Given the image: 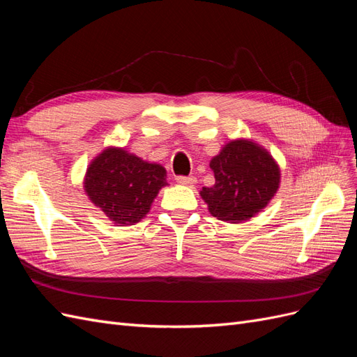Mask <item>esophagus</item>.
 Listing matches in <instances>:
<instances>
[{
  "label": "esophagus",
  "instance_id": "34e87169",
  "mask_svg": "<svg viewBox=\"0 0 357 357\" xmlns=\"http://www.w3.org/2000/svg\"><path fill=\"white\" fill-rule=\"evenodd\" d=\"M177 183H180V185H185V186H193L197 183V178L195 177H183V176H178L177 178Z\"/></svg>",
  "mask_w": 357,
  "mask_h": 357
}]
</instances>
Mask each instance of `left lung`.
<instances>
[{
	"instance_id": "1",
	"label": "left lung",
	"mask_w": 357,
	"mask_h": 357,
	"mask_svg": "<svg viewBox=\"0 0 357 357\" xmlns=\"http://www.w3.org/2000/svg\"><path fill=\"white\" fill-rule=\"evenodd\" d=\"M210 168L215 183L211 188H202L199 195L213 218L228 223L255 218L280 188L278 164L253 139H231L210 160Z\"/></svg>"
}]
</instances>
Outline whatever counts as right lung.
I'll return each instance as SVG.
<instances>
[{"instance_id": "add662e5", "label": "right lung", "mask_w": 357, "mask_h": 357, "mask_svg": "<svg viewBox=\"0 0 357 357\" xmlns=\"http://www.w3.org/2000/svg\"><path fill=\"white\" fill-rule=\"evenodd\" d=\"M167 185L164 167L114 146L91 160L83 180L91 202L117 226L135 225L146 218Z\"/></svg>"}]
</instances>
